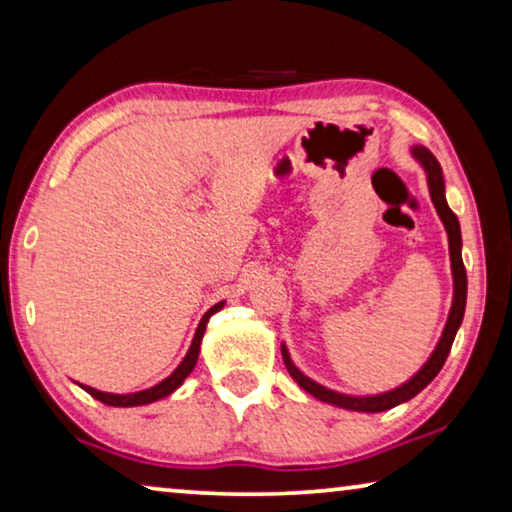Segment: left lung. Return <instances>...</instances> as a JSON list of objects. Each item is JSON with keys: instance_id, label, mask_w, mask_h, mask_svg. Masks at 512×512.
<instances>
[{"instance_id": "8db88e82", "label": "left lung", "mask_w": 512, "mask_h": 512, "mask_svg": "<svg viewBox=\"0 0 512 512\" xmlns=\"http://www.w3.org/2000/svg\"><path fill=\"white\" fill-rule=\"evenodd\" d=\"M410 153H413L415 160L422 164L424 171H427V185H429L431 201H434L438 218L443 220L445 232H448L452 280H455V297H452L448 322H445L441 341H438L436 350L431 352V357L427 359V364H424L422 369L417 371L413 378L406 380V383H403L401 387H397V390H390V392H383V394H373V397H350V394H341V392L327 390V387H322L320 383H315V380L304 376V373H301L297 366H294L290 352H287L285 345H280V350H283V362L287 366V371H290V376L297 380L301 390H306L308 394H313L315 399L331 403V406H338V408H345V410H357V413H383V410H390L394 406H399V403H403V401L413 399L415 394H420L424 387H427L431 380L438 376V371L443 369L445 359H448V355H450L452 341H455V336H457V329H459V325H462V320H464V308H466V269H464V262H462V229H459L457 215L450 211L448 201H445V181H443L441 164H438L436 157L431 155L424 146H415L413 150H410Z\"/></svg>"}]
</instances>
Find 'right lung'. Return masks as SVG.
Wrapping results in <instances>:
<instances>
[{"mask_svg": "<svg viewBox=\"0 0 512 512\" xmlns=\"http://www.w3.org/2000/svg\"><path fill=\"white\" fill-rule=\"evenodd\" d=\"M222 306H225V301H220V304H215L213 308H208V311L204 313V318H201V322H199L197 331H194L192 345H190V350H187V355L183 357V362L176 366V371L171 373L169 378H164L162 383H157L155 387H150V390L132 392V394H111V392H99V390H95V387H88V385H81V387L90 394V397H95L97 401L106 403V406H120V408L146 406V403H153L157 399L169 397V394L176 392L178 387L183 385V380L192 373L194 364H197V357H199V348H201V338H204V331H206V322L211 320V315L218 313Z\"/></svg>", "mask_w": 512, "mask_h": 512, "instance_id": "obj_1", "label": "right lung"}]
</instances>
